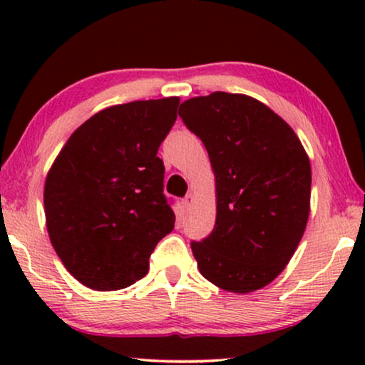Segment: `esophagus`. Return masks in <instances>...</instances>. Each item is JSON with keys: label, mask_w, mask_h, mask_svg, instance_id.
I'll use <instances>...</instances> for the list:
<instances>
[{"label": "esophagus", "mask_w": 365, "mask_h": 365, "mask_svg": "<svg viewBox=\"0 0 365 365\" xmlns=\"http://www.w3.org/2000/svg\"><path fill=\"white\" fill-rule=\"evenodd\" d=\"M192 202H194V195H192V194H188L182 199V204H183V207H185V209L190 207Z\"/></svg>", "instance_id": "esophagus-1"}]
</instances>
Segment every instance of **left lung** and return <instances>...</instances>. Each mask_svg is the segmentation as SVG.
<instances>
[{"label":"left lung","mask_w":365,"mask_h":365,"mask_svg":"<svg viewBox=\"0 0 365 365\" xmlns=\"http://www.w3.org/2000/svg\"><path fill=\"white\" fill-rule=\"evenodd\" d=\"M180 118L211 159L216 223L192 242L200 274L249 293L290 262L311 209V163L290 125L245 94L212 92L182 103Z\"/></svg>","instance_id":"8db88e82"}]
</instances>
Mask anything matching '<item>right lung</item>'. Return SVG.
Listing matches in <instances>:
<instances>
[{"instance_id":"1","label":"right lung","mask_w":365,"mask_h":365,"mask_svg":"<svg viewBox=\"0 0 365 365\" xmlns=\"http://www.w3.org/2000/svg\"><path fill=\"white\" fill-rule=\"evenodd\" d=\"M178 98L106 108L66 140L46 177L49 240L68 273L92 290L144 278L154 247L175 226L158 149Z\"/></svg>"}]
</instances>
